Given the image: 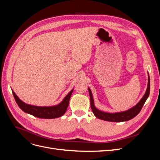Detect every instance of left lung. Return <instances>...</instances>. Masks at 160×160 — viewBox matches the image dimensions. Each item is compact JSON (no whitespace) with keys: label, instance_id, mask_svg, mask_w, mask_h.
I'll list each match as a JSON object with an SVG mask.
<instances>
[{"label":"left lung","instance_id":"left-lung-1","mask_svg":"<svg viewBox=\"0 0 160 160\" xmlns=\"http://www.w3.org/2000/svg\"><path fill=\"white\" fill-rule=\"evenodd\" d=\"M89 93L90 96V102H91V108L92 111L94 113L96 118H98L100 119H102L104 121H108V122H127L130 119L135 118L141 111L142 108L146 102V101L148 98L150 91V79L149 76L148 74V88L146 89V93H145L143 98L141 99L139 102L133 106V108L131 109L122 111V112H117V113H108L104 112L101 110L97 109L94 104V100L93 98V95H92L91 91L88 88Z\"/></svg>","mask_w":160,"mask_h":160}]
</instances>
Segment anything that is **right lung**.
<instances>
[{
  "label": "right lung",
  "instance_id": "1",
  "mask_svg": "<svg viewBox=\"0 0 160 160\" xmlns=\"http://www.w3.org/2000/svg\"><path fill=\"white\" fill-rule=\"evenodd\" d=\"M73 89H72L69 93L65 97L63 100H62L60 103L52 106H47V107L35 106L27 104L19 99L18 97L15 94V93H14L12 90V91L14 99H15L18 107L23 111H25V113L32 115L33 116H35V117L38 118L54 119L61 117V116L63 115L66 112L67 108H68L69 106V100Z\"/></svg>",
  "mask_w": 160,
  "mask_h": 160
}]
</instances>
